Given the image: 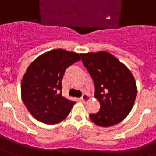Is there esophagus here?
Masks as SVG:
<instances>
[{
    "label": "esophagus",
    "instance_id": "1",
    "mask_svg": "<svg viewBox=\"0 0 156 156\" xmlns=\"http://www.w3.org/2000/svg\"><path fill=\"white\" fill-rule=\"evenodd\" d=\"M81 100L83 101H88L90 100V97H89V95H88V94H83V96L81 97Z\"/></svg>",
    "mask_w": 156,
    "mask_h": 156
}]
</instances>
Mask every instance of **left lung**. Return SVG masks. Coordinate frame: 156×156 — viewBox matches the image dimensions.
<instances>
[{
	"mask_svg": "<svg viewBox=\"0 0 156 156\" xmlns=\"http://www.w3.org/2000/svg\"><path fill=\"white\" fill-rule=\"evenodd\" d=\"M82 62L93 78L94 97L100 111L89 114L94 123L111 127L119 123L131 112L137 96L134 77L123 63L107 51L81 53Z\"/></svg>",
	"mask_w": 156,
	"mask_h": 156,
	"instance_id": "left-lung-1",
	"label": "left lung"
}]
</instances>
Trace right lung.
I'll list each match as a JSON object with an SVG mask.
<instances>
[{
  "mask_svg": "<svg viewBox=\"0 0 156 156\" xmlns=\"http://www.w3.org/2000/svg\"><path fill=\"white\" fill-rule=\"evenodd\" d=\"M80 61L78 53L55 49L30 63L21 83L25 106L40 122L54 125L65 119L75 104L62 96V79L67 67Z\"/></svg>",
  "mask_w": 156,
  "mask_h": 156,
  "instance_id": "add662e5",
  "label": "right lung"
}]
</instances>
